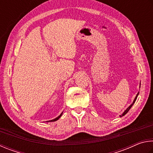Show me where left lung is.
<instances>
[{"label":"left lung","instance_id":"obj_1","mask_svg":"<svg viewBox=\"0 0 153 153\" xmlns=\"http://www.w3.org/2000/svg\"><path fill=\"white\" fill-rule=\"evenodd\" d=\"M138 94H139V92L137 93V95H136V97H135V99H134V101H133V103H132V104H131V105L129 106V107H128V108L126 109V110L124 111V113H123L122 115H121V116H120V117H122V116H124V115H126V114L127 113H128V111H129L130 110V108H132V106L134 105V103H135V101H136V99H137V97H138Z\"/></svg>","mask_w":153,"mask_h":153}]
</instances>
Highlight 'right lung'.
<instances>
[{
    "instance_id": "add662e5",
    "label": "right lung",
    "mask_w": 153,
    "mask_h": 153,
    "mask_svg": "<svg viewBox=\"0 0 153 153\" xmlns=\"http://www.w3.org/2000/svg\"><path fill=\"white\" fill-rule=\"evenodd\" d=\"M62 113H63V112H62ZM62 113H61V114L60 115V116L56 117V118L53 119V120H50V121H47V122H55V121H56V120H58L59 118H60V117L62 116Z\"/></svg>"
}]
</instances>
